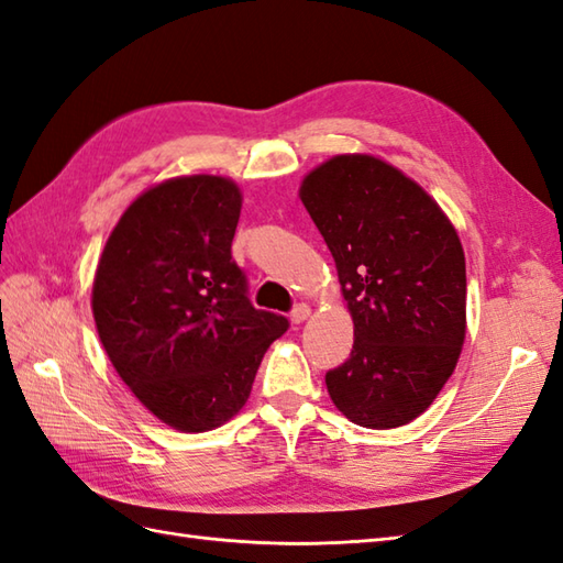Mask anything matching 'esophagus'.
<instances>
[{
    "instance_id": "obj_1",
    "label": "esophagus",
    "mask_w": 563,
    "mask_h": 563,
    "mask_svg": "<svg viewBox=\"0 0 563 563\" xmlns=\"http://www.w3.org/2000/svg\"><path fill=\"white\" fill-rule=\"evenodd\" d=\"M312 314V309H309V305H305V302H300V305H295L292 309H290V321L292 324H302V321Z\"/></svg>"
}]
</instances>
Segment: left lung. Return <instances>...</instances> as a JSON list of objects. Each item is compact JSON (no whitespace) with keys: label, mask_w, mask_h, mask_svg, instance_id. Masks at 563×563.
Masks as SVG:
<instances>
[{"label":"left lung","mask_w":563,"mask_h":563,"mask_svg":"<svg viewBox=\"0 0 563 563\" xmlns=\"http://www.w3.org/2000/svg\"><path fill=\"white\" fill-rule=\"evenodd\" d=\"M300 198L336 261L353 317L349 361L327 373L336 409L363 428L421 416L464 343L466 271L454 227L411 178L367 154H341Z\"/></svg>","instance_id":"1"}]
</instances>
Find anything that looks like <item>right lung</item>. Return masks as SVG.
<instances>
[{
	"instance_id": "1",
	"label": "right lung",
	"mask_w": 563,
	"mask_h": 563,
	"mask_svg": "<svg viewBox=\"0 0 563 563\" xmlns=\"http://www.w3.org/2000/svg\"><path fill=\"white\" fill-rule=\"evenodd\" d=\"M242 194L181 176L142 194L115 224L93 278V319L115 373L186 433L242 409L268 345L290 321L256 309L232 258Z\"/></svg>"
}]
</instances>
